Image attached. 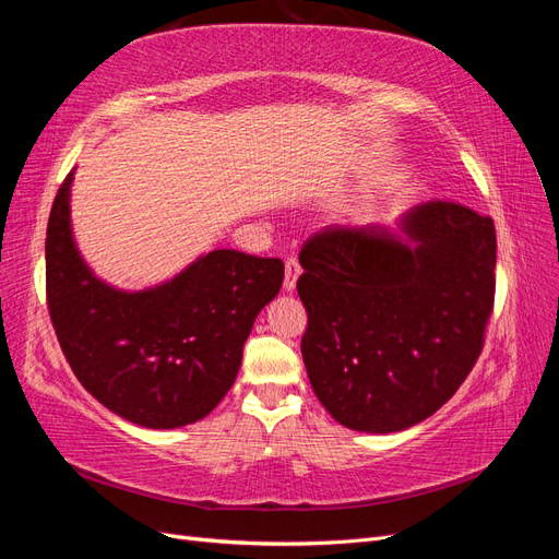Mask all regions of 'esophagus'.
Here are the masks:
<instances>
[{"label":"esophagus","instance_id":"esophagus-1","mask_svg":"<svg viewBox=\"0 0 559 559\" xmlns=\"http://www.w3.org/2000/svg\"><path fill=\"white\" fill-rule=\"evenodd\" d=\"M298 275H300L298 261H296L294 257L286 259V263H284V289H286V292H294V289H296Z\"/></svg>","mask_w":559,"mask_h":559}]
</instances>
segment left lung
I'll return each instance as SVG.
<instances>
[{
    "label": "left lung",
    "instance_id": "obj_1",
    "mask_svg": "<svg viewBox=\"0 0 559 559\" xmlns=\"http://www.w3.org/2000/svg\"><path fill=\"white\" fill-rule=\"evenodd\" d=\"M300 352L321 405L354 431L431 417L476 366L495 308L489 216L431 200L384 226H331L302 245Z\"/></svg>",
    "mask_w": 559,
    "mask_h": 559
}]
</instances>
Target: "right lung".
<instances>
[{"label":"right lung","mask_w":559,"mask_h":559,"mask_svg":"<svg viewBox=\"0 0 559 559\" xmlns=\"http://www.w3.org/2000/svg\"><path fill=\"white\" fill-rule=\"evenodd\" d=\"M67 175L46 228V302L58 343L88 392L128 421L177 429L233 386L253 319L280 294L284 263L214 249L175 280L118 292L83 263Z\"/></svg>","instance_id":"1"}]
</instances>
